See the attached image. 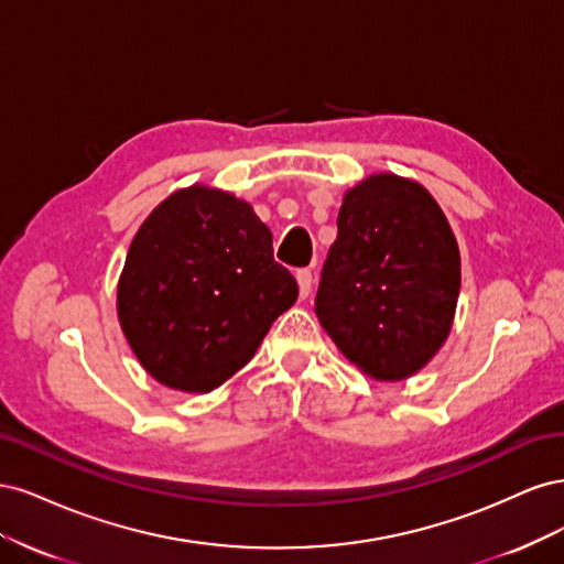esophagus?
Masks as SVG:
<instances>
[{
    "mask_svg": "<svg viewBox=\"0 0 564 564\" xmlns=\"http://www.w3.org/2000/svg\"><path fill=\"white\" fill-rule=\"evenodd\" d=\"M296 282H299V292H301V299H308L311 292H313V272L308 268H301L296 272Z\"/></svg>",
    "mask_w": 564,
    "mask_h": 564,
    "instance_id": "1",
    "label": "esophagus"
}]
</instances>
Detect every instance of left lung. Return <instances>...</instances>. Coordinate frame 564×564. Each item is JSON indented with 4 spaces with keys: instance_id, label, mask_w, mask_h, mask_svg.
Masks as SVG:
<instances>
[{
    "instance_id": "obj_1",
    "label": "left lung",
    "mask_w": 564,
    "mask_h": 564,
    "mask_svg": "<svg viewBox=\"0 0 564 564\" xmlns=\"http://www.w3.org/2000/svg\"><path fill=\"white\" fill-rule=\"evenodd\" d=\"M315 299L319 324L367 377L402 381L452 332L460 253L445 212L412 178L373 174L344 195Z\"/></svg>"
}]
</instances>
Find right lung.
<instances>
[{
  "mask_svg": "<svg viewBox=\"0 0 564 564\" xmlns=\"http://www.w3.org/2000/svg\"><path fill=\"white\" fill-rule=\"evenodd\" d=\"M296 299L299 284L272 259V232L251 204L195 183L160 202L135 232L117 317L152 379L212 392Z\"/></svg>",
  "mask_w": 564,
  "mask_h": 564,
  "instance_id": "add662e5",
  "label": "right lung"
}]
</instances>
